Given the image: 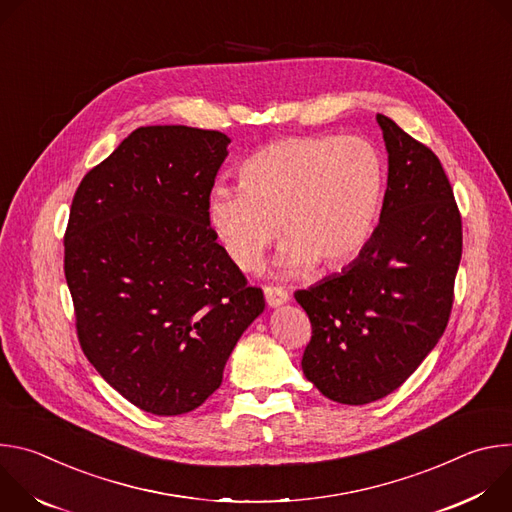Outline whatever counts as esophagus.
Instances as JSON below:
<instances>
[{"label":"esophagus","instance_id":"obj_1","mask_svg":"<svg viewBox=\"0 0 512 512\" xmlns=\"http://www.w3.org/2000/svg\"><path fill=\"white\" fill-rule=\"evenodd\" d=\"M265 300L269 308H279L289 300V294L281 285H265Z\"/></svg>","mask_w":512,"mask_h":512}]
</instances>
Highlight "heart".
I'll use <instances>...</instances> for the list:
<instances>
[{
  "instance_id": "1",
  "label": "heart",
  "mask_w": 512,
  "mask_h": 512,
  "mask_svg": "<svg viewBox=\"0 0 512 512\" xmlns=\"http://www.w3.org/2000/svg\"><path fill=\"white\" fill-rule=\"evenodd\" d=\"M241 186H216L206 216L218 243L243 269L259 263L277 237H287L277 265L298 275L318 261L340 267L354 259L377 225L385 172L371 143L358 137L289 135L251 154Z\"/></svg>"
}]
</instances>
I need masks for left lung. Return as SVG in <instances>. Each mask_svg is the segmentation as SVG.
I'll return each mask as SVG.
<instances>
[{
  "label": "left lung",
  "instance_id": "1",
  "mask_svg": "<svg viewBox=\"0 0 512 512\" xmlns=\"http://www.w3.org/2000/svg\"><path fill=\"white\" fill-rule=\"evenodd\" d=\"M389 154L381 221L358 257L298 289L312 322L302 356L308 381L344 405L399 389L442 338L462 259V216L427 145L377 115Z\"/></svg>",
  "mask_w": 512,
  "mask_h": 512
}]
</instances>
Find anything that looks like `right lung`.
<instances>
[{
    "label": "right lung",
    "mask_w": 512,
    "mask_h": 512,
    "mask_svg": "<svg viewBox=\"0 0 512 512\" xmlns=\"http://www.w3.org/2000/svg\"><path fill=\"white\" fill-rule=\"evenodd\" d=\"M229 143L221 131L139 127L72 198L64 275L81 348L154 415L188 413L221 387L237 340L265 308L206 216Z\"/></svg>",
    "instance_id": "1"
}]
</instances>
